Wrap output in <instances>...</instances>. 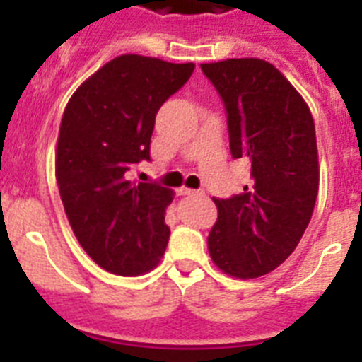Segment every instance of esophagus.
I'll return each mask as SVG.
<instances>
[{
  "label": "esophagus",
  "instance_id": "esophagus-1",
  "mask_svg": "<svg viewBox=\"0 0 362 362\" xmlns=\"http://www.w3.org/2000/svg\"><path fill=\"white\" fill-rule=\"evenodd\" d=\"M179 196H188V197H203V190H192V188H179Z\"/></svg>",
  "mask_w": 362,
  "mask_h": 362
}]
</instances>
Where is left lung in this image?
<instances>
[{"label":"left lung","mask_w":362,"mask_h":362,"mask_svg":"<svg viewBox=\"0 0 362 362\" xmlns=\"http://www.w3.org/2000/svg\"><path fill=\"white\" fill-rule=\"evenodd\" d=\"M226 108L230 152L250 161V185L214 199V264L238 279L276 270L299 245L319 192L315 124L303 95L264 59L201 65Z\"/></svg>","instance_id":"left-lung-1"}]
</instances>
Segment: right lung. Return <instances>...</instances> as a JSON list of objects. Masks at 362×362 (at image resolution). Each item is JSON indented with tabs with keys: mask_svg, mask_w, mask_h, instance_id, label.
Segmentation results:
<instances>
[{
	"mask_svg": "<svg viewBox=\"0 0 362 362\" xmlns=\"http://www.w3.org/2000/svg\"><path fill=\"white\" fill-rule=\"evenodd\" d=\"M194 63L123 54L83 81L63 112L56 181L83 250L116 276H141L165 254V210L174 192L130 183L124 174L150 161L156 114L192 76Z\"/></svg>",
	"mask_w": 362,
	"mask_h": 362,
	"instance_id": "add662e5",
	"label": "right lung"
}]
</instances>
